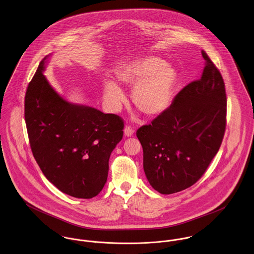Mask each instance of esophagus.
I'll use <instances>...</instances> for the list:
<instances>
[{"label":"esophagus","mask_w":254,"mask_h":254,"mask_svg":"<svg viewBox=\"0 0 254 254\" xmlns=\"http://www.w3.org/2000/svg\"><path fill=\"white\" fill-rule=\"evenodd\" d=\"M124 132H125V135H126V136H132V135L134 134V129H133L131 127H128V126H127V127H126Z\"/></svg>","instance_id":"1"}]
</instances>
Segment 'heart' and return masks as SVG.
<instances>
[{
	"label": "heart",
	"instance_id": "b5f03b06",
	"mask_svg": "<svg viewBox=\"0 0 254 254\" xmlns=\"http://www.w3.org/2000/svg\"><path fill=\"white\" fill-rule=\"evenodd\" d=\"M117 77L122 84L133 87L131 100L147 116L160 115L169 107L178 81L175 68L156 56L126 63L118 69ZM103 96L112 111H117L126 99L122 89L111 80L104 82Z\"/></svg>",
	"mask_w": 254,
	"mask_h": 254
}]
</instances>
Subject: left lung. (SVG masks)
<instances>
[{
    "label": "left lung",
    "mask_w": 254,
    "mask_h": 254,
    "mask_svg": "<svg viewBox=\"0 0 254 254\" xmlns=\"http://www.w3.org/2000/svg\"><path fill=\"white\" fill-rule=\"evenodd\" d=\"M205 67L172 104L136 136L150 185L161 194L184 190L202 177L219 150L226 127V94L219 70L202 50Z\"/></svg>",
    "instance_id": "obj_1"
}]
</instances>
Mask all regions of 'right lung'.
<instances>
[{"label": "right lung", "instance_id": "1", "mask_svg": "<svg viewBox=\"0 0 254 254\" xmlns=\"http://www.w3.org/2000/svg\"><path fill=\"white\" fill-rule=\"evenodd\" d=\"M49 56L40 62L25 96L31 149L42 173L62 192L90 199L107 181L124 121L62 98L43 75Z\"/></svg>", "mask_w": 254, "mask_h": 254}]
</instances>
